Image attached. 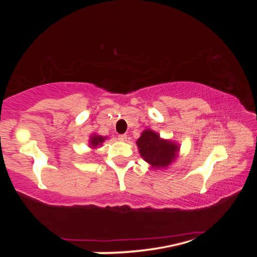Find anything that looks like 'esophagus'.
I'll return each mask as SVG.
<instances>
[{"instance_id": "esophagus-1", "label": "esophagus", "mask_w": 257, "mask_h": 257, "mask_svg": "<svg viewBox=\"0 0 257 257\" xmlns=\"http://www.w3.org/2000/svg\"><path fill=\"white\" fill-rule=\"evenodd\" d=\"M118 138H119V141L120 142H127V135H119L118 136Z\"/></svg>"}]
</instances>
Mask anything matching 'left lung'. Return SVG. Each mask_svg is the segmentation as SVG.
<instances>
[{
  "instance_id": "1",
  "label": "left lung",
  "mask_w": 257,
  "mask_h": 257,
  "mask_svg": "<svg viewBox=\"0 0 257 257\" xmlns=\"http://www.w3.org/2000/svg\"><path fill=\"white\" fill-rule=\"evenodd\" d=\"M138 152L154 170H162L171 165L179 156L180 145L171 139H164L154 130L145 129L136 141Z\"/></svg>"
}]
</instances>
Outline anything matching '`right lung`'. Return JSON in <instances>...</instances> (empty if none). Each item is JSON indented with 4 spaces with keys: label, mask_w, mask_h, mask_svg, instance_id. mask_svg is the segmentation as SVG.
Listing matches in <instances>:
<instances>
[{
    "label": "right lung",
    "mask_w": 257,
    "mask_h": 257,
    "mask_svg": "<svg viewBox=\"0 0 257 257\" xmlns=\"http://www.w3.org/2000/svg\"><path fill=\"white\" fill-rule=\"evenodd\" d=\"M107 139L106 136H101V135L97 134H93L89 136V141H88V145L89 149H92L93 151L96 150L97 147H101L103 145V143Z\"/></svg>",
    "instance_id": "1"
}]
</instances>
